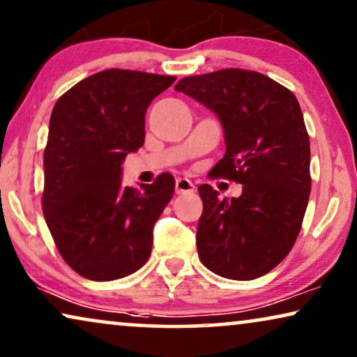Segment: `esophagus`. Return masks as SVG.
I'll return each instance as SVG.
<instances>
[{
  "mask_svg": "<svg viewBox=\"0 0 357 357\" xmlns=\"http://www.w3.org/2000/svg\"><path fill=\"white\" fill-rule=\"evenodd\" d=\"M176 194H191L194 192V184L188 178H178L174 186Z\"/></svg>",
  "mask_w": 357,
  "mask_h": 357,
  "instance_id": "esophagus-1",
  "label": "esophagus"
}]
</instances>
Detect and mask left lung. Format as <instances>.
I'll use <instances>...</instances> for the list:
<instances>
[{
    "label": "left lung",
    "mask_w": 357,
    "mask_h": 357,
    "mask_svg": "<svg viewBox=\"0 0 357 357\" xmlns=\"http://www.w3.org/2000/svg\"><path fill=\"white\" fill-rule=\"evenodd\" d=\"M218 116L225 155L212 173L243 184L240 197L197 188V251L212 273L251 281L289 255L310 196V140L297 98L258 71L225 68L174 86Z\"/></svg>",
    "instance_id": "left-lung-1"
}]
</instances>
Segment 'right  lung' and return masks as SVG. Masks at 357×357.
<instances>
[{
	"instance_id": "right-lung-1",
	"label": "right lung",
	"mask_w": 357,
	"mask_h": 357,
	"mask_svg": "<svg viewBox=\"0 0 357 357\" xmlns=\"http://www.w3.org/2000/svg\"><path fill=\"white\" fill-rule=\"evenodd\" d=\"M176 76L111 68L70 88L55 102L44 151L42 208L71 269L91 281L126 278L146 263L153 225L174 179L122 184V163L145 140L150 102Z\"/></svg>"
}]
</instances>
